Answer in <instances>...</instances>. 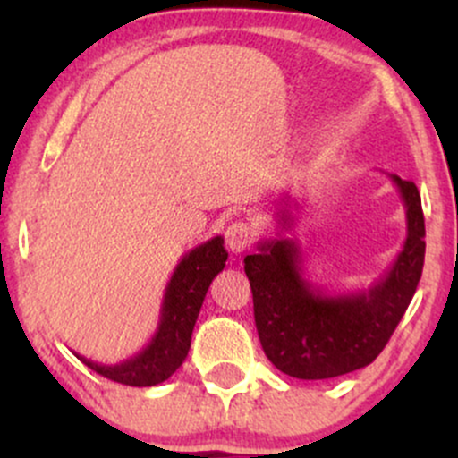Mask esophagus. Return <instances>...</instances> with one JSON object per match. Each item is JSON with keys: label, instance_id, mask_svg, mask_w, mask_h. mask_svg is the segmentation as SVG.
I'll list each match as a JSON object with an SVG mask.
<instances>
[{"label": "esophagus", "instance_id": "1", "mask_svg": "<svg viewBox=\"0 0 458 458\" xmlns=\"http://www.w3.org/2000/svg\"><path fill=\"white\" fill-rule=\"evenodd\" d=\"M251 243H254V228L250 224L234 222L228 225V230H225V245H228L230 251L241 254V251L250 250Z\"/></svg>", "mask_w": 458, "mask_h": 458}]
</instances>
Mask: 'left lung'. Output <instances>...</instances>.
Returning a JSON list of instances; mask_svg holds the SVG:
<instances>
[{
  "label": "left lung",
  "mask_w": 458,
  "mask_h": 458,
  "mask_svg": "<svg viewBox=\"0 0 458 458\" xmlns=\"http://www.w3.org/2000/svg\"><path fill=\"white\" fill-rule=\"evenodd\" d=\"M387 176L407 208V239L390 269L366 291L331 295L303 277L301 251L282 234L293 224L288 208L277 213L280 233L259 241V254L245 256L260 344L284 375L334 379L372 364L411 303L427 250L422 199L411 181Z\"/></svg>",
  "instance_id": "1"
}]
</instances>
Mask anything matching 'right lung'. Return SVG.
Segmentation results:
<instances>
[{"label":"right lung","instance_id":"obj_1","mask_svg":"<svg viewBox=\"0 0 458 458\" xmlns=\"http://www.w3.org/2000/svg\"><path fill=\"white\" fill-rule=\"evenodd\" d=\"M225 260L228 251L222 236H213L211 241L193 247L182 256L165 286L155 335L140 353L114 366L97 364L81 355L77 357L105 379L123 386L150 387L170 379L176 368L185 361L199 308L215 276L224 271Z\"/></svg>","mask_w":458,"mask_h":458}]
</instances>
